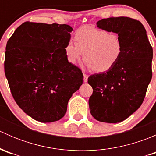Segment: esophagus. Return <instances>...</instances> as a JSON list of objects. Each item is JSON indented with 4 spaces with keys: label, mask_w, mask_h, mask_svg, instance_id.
<instances>
[{
    "label": "esophagus",
    "mask_w": 156,
    "mask_h": 156,
    "mask_svg": "<svg viewBox=\"0 0 156 156\" xmlns=\"http://www.w3.org/2000/svg\"><path fill=\"white\" fill-rule=\"evenodd\" d=\"M87 79H88L87 75L84 74V82H87Z\"/></svg>",
    "instance_id": "obj_1"
}]
</instances>
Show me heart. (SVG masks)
<instances>
[{"label":"heart","instance_id":"b5f03b06","mask_svg":"<svg viewBox=\"0 0 156 156\" xmlns=\"http://www.w3.org/2000/svg\"><path fill=\"white\" fill-rule=\"evenodd\" d=\"M74 39L75 43L69 41L64 47L68 62L75 65L84 56L86 66L96 72L110 70L117 63L123 52L119 34L93 26L80 28L75 32Z\"/></svg>","mask_w":156,"mask_h":156}]
</instances>
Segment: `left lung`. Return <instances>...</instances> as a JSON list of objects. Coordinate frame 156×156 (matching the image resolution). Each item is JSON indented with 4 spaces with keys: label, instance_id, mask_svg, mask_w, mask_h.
Returning a JSON list of instances; mask_svg holds the SVG:
<instances>
[{
    "label": "left lung",
    "instance_id": "obj_1",
    "mask_svg": "<svg viewBox=\"0 0 156 156\" xmlns=\"http://www.w3.org/2000/svg\"><path fill=\"white\" fill-rule=\"evenodd\" d=\"M97 26L121 37L123 52L106 72L88 78L93 87L89 107L93 117L106 123L127 119L142 104L152 79V48L140 22L129 17L103 19Z\"/></svg>",
    "mask_w": 156,
    "mask_h": 156
}]
</instances>
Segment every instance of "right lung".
Instances as JSON below:
<instances>
[{
	"instance_id": "1",
	"label": "right lung",
	"mask_w": 156,
	"mask_h": 156,
	"mask_svg": "<svg viewBox=\"0 0 156 156\" xmlns=\"http://www.w3.org/2000/svg\"><path fill=\"white\" fill-rule=\"evenodd\" d=\"M72 31L68 25L26 22L7 43L4 72L11 94L37 122L62 119L69 99L83 84L82 72L64 52Z\"/></svg>"
}]
</instances>
